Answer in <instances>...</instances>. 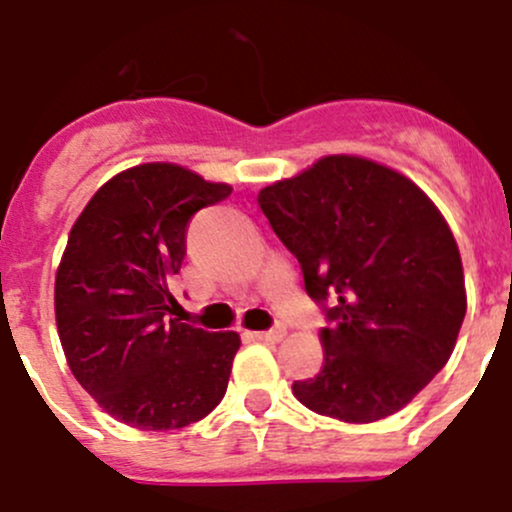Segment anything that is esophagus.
I'll use <instances>...</instances> for the list:
<instances>
[{
  "mask_svg": "<svg viewBox=\"0 0 512 512\" xmlns=\"http://www.w3.org/2000/svg\"><path fill=\"white\" fill-rule=\"evenodd\" d=\"M252 337H255V340H262V342H280L282 337H285V327L277 325V327H272V330L252 332Z\"/></svg>",
  "mask_w": 512,
  "mask_h": 512,
  "instance_id": "34e87169",
  "label": "esophagus"
}]
</instances>
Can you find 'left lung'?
Wrapping results in <instances>:
<instances>
[{
	"mask_svg": "<svg viewBox=\"0 0 512 512\" xmlns=\"http://www.w3.org/2000/svg\"><path fill=\"white\" fill-rule=\"evenodd\" d=\"M330 325L305 408L342 423L398 413L453 355L465 277L448 222L423 190L372 160L330 155L257 195Z\"/></svg>",
	"mask_w": 512,
	"mask_h": 512,
	"instance_id": "obj_1",
	"label": "left lung"
}]
</instances>
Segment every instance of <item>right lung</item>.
I'll return each mask as SVG.
<instances>
[{"label":"right lung","instance_id":"obj_1","mask_svg":"<svg viewBox=\"0 0 512 512\" xmlns=\"http://www.w3.org/2000/svg\"><path fill=\"white\" fill-rule=\"evenodd\" d=\"M230 192L150 162L99 187L69 232L54 282L59 340L79 385L130 428H185L225 398L240 335L172 317L170 280L192 215Z\"/></svg>","mask_w":512,"mask_h":512}]
</instances>
